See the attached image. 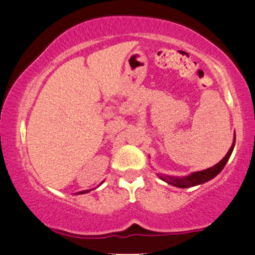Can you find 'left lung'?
Wrapping results in <instances>:
<instances>
[{
    "mask_svg": "<svg viewBox=\"0 0 255 255\" xmlns=\"http://www.w3.org/2000/svg\"><path fill=\"white\" fill-rule=\"evenodd\" d=\"M234 146H235V133H234V140H233L232 147L229 148V151L227 152V154L223 157L222 160L217 162V164L214 165V166H211L203 171H197V172H194L185 177H173V176H166V174H160V173H157V174L161 180H164V182L170 184V185L177 186V188L185 189V188H191V186L201 185V184L207 183L208 180L215 178L217 174L223 170V167L226 166L227 161H228L229 158H231L233 149H234Z\"/></svg>",
    "mask_w": 255,
    "mask_h": 255,
    "instance_id": "1",
    "label": "left lung"
}]
</instances>
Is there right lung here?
Returning <instances> with one entry per match:
<instances>
[{"mask_svg": "<svg viewBox=\"0 0 255 255\" xmlns=\"http://www.w3.org/2000/svg\"><path fill=\"white\" fill-rule=\"evenodd\" d=\"M101 184H102V183H101ZM89 191H90V190H84V191H79V192H77V194H76V195H82V194H88V192Z\"/></svg>", "mask_w": 255, "mask_h": 255, "instance_id": "obj_1", "label": "right lung"}]
</instances>
